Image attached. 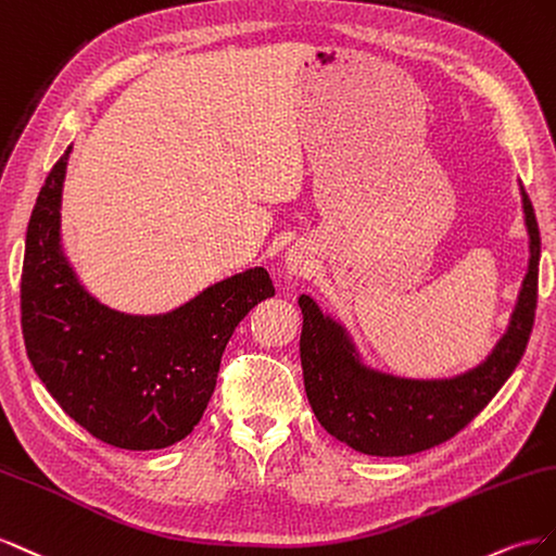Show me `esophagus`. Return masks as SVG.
<instances>
[{
	"label": "esophagus",
	"instance_id": "1",
	"mask_svg": "<svg viewBox=\"0 0 556 556\" xmlns=\"http://www.w3.org/2000/svg\"><path fill=\"white\" fill-rule=\"evenodd\" d=\"M305 265H307V261H305V256H303V251L291 249V251L287 253V269H289V275H295V277L303 275Z\"/></svg>",
	"mask_w": 556,
	"mask_h": 556
}]
</instances>
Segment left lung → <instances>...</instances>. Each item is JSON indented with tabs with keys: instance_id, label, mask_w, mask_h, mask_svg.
Instances as JSON below:
<instances>
[{
	"instance_id": "8db88e82",
	"label": "left lung",
	"mask_w": 556,
	"mask_h": 556,
	"mask_svg": "<svg viewBox=\"0 0 556 556\" xmlns=\"http://www.w3.org/2000/svg\"><path fill=\"white\" fill-rule=\"evenodd\" d=\"M521 207L529 232V273L503 338L491 354L450 379H407L379 372L361 361L342 324L324 314L316 300L300 295L303 332L300 361L307 401L326 431L370 456H407L454 438L494 399L525 356L538 303L541 232L525 186Z\"/></svg>"
}]
</instances>
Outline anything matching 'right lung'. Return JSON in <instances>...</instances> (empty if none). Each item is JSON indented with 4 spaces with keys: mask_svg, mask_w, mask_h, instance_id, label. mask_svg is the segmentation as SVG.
Listing matches in <instances>:
<instances>
[{
    "mask_svg": "<svg viewBox=\"0 0 556 556\" xmlns=\"http://www.w3.org/2000/svg\"><path fill=\"white\" fill-rule=\"evenodd\" d=\"M72 147L46 177L25 237L21 324L27 358L55 403L106 445L163 450L204 415L220 356L244 316L275 287L251 267L167 314L102 305L60 244V202Z\"/></svg>",
    "mask_w": 556,
    "mask_h": 556,
    "instance_id": "obj_1",
    "label": "right lung"
}]
</instances>
